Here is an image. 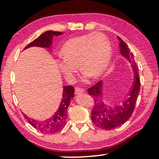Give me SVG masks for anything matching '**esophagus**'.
Returning <instances> with one entry per match:
<instances>
[{
  "mask_svg": "<svg viewBox=\"0 0 159 159\" xmlns=\"http://www.w3.org/2000/svg\"><path fill=\"white\" fill-rule=\"evenodd\" d=\"M83 92H84V90L83 88H80L79 87L75 88V94H76V95H79V94L82 93Z\"/></svg>",
  "mask_w": 159,
  "mask_h": 159,
  "instance_id": "34e87169",
  "label": "esophagus"
}]
</instances>
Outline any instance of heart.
Returning a JSON list of instances; mask_svg holds the SVG:
<instances>
[{
	"instance_id": "1",
	"label": "heart",
	"mask_w": 159,
	"mask_h": 159,
	"mask_svg": "<svg viewBox=\"0 0 159 159\" xmlns=\"http://www.w3.org/2000/svg\"><path fill=\"white\" fill-rule=\"evenodd\" d=\"M59 67L66 80L74 79L77 65L83 71V78H98L108 68L111 47L108 38L99 32L90 33L68 40L61 48Z\"/></svg>"
}]
</instances>
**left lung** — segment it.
Wrapping results in <instances>:
<instances>
[{
    "label": "left lung",
    "instance_id": "1",
    "mask_svg": "<svg viewBox=\"0 0 159 159\" xmlns=\"http://www.w3.org/2000/svg\"><path fill=\"white\" fill-rule=\"evenodd\" d=\"M120 41V52L130 63L134 72V83L129 97L120 106L116 104H104L102 96V80H99L95 85L88 88V93L95 98V105L91 113L93 123L97 127L104 130H112L119 127L130 118L134 111V107L140 90L138 68L134 60L133 54L130 52L127 44L118 36Z\"/></svg>",
    "mask_w": 159,
    "mask_h": 159
}]
</instances>
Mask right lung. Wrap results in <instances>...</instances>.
<instances>
[{"mask_svg": "<svg viewBox=\"0 0 159 159\" xmlns=\"http://www.w3.org/2000/svg\"><path fill=\"white\" fill-rule=\"evenodd\" d=\"M63 33L60 31H48L42 34L41 36L34 40L30 43L25 48V49L33 46H38L41 48H50L52 45L53 36H58ZM74 88L73 86H64L63 89L62 99H61L60 107L57 112L52 117L43 121H39L29 118L27 116L24 114L29 123L37 129L38 130L45 134H52L60 131L64 128L66 124V120L68 116V107L70 104L71 99L74 97Z\"/></svg>", "mask_w": 159, "mask_h": 159, "instance_id": "right-lung-1", "label": "right lung"}]
</instances>
